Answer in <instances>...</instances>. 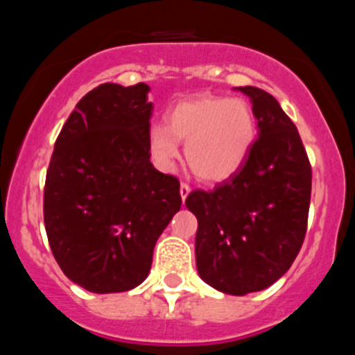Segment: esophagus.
I'll return each instance as SVG.
<instances>
[{"label":"esophagus","mask_w":355,"mask_h":355,"mask_svg":"<svg viewBox=\"0 0 355 355\" xmlns=\"http://www.w3.org/2000/svg\"><path fill=\"white\" fill-rule=\"evenodd\" d=\"M190 192H192V188H190V187H188V184L187 183H181V187H180V193H181V199H187V197H188V193H190Z\"/></svg>","instance_id":"esophagus-1"}]
</instances>
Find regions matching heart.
<instances>
[{
	"label": "heart",
	"mask_w": 355,
	"mask_h": 355,
	"mask_svg": "<svg viewBox=\"0 0 355 355\" xmlns=\"http://www.w3.org/2000/svg\"><path fill=\"white\" fill-rule=\"evenodd\" d=\"M256 131V117L245 99L200 94L172 106L165 126L149 130L147 147L159 168L172 171L180 155L178 140L187 142L190 171L202 181H224L243 165Z\"/></svg>",
	"instance_id": "b5f03b06"
}]
</instances>
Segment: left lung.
<instances>
[{
  "mask_svg": "<svg viewBox=\"0 0 355 355\" xmlns=\"http://www.w3.org/2000/svg\"><path fill=\"white\" fill-rule=\"evenodd\" d=\"M258 119V139L240 168L213 190H193L200 279L229 295L261 291L295 261L307 229L311 165L300 135L277 99L240 87Z\"/></svg>",
  "mask_w": 355,
  "mask_h": 355,
  "instance_id": "left-lung-1",
  "label": "left lung"
}]
</instances>
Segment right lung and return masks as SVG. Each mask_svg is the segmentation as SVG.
<instances>
[{
	"label": "right lung",
	"instance_id": "add662e5",
	"mask_svg": "<svg viewBox=\"0 0 355 355\" xmlns=\"http://www.w3.org/2000/svg\"><path fill=\"white\" fill-rule=\"evenodd\" d=\"M149 90L146 83H103L85 94L49 162V247L62 272L92 293L139 286L156 240L181 208L180 180L149 159Z\"/></svg>",
	"mask_w": 355,
	"mask_h": 355
}]
</instances>
